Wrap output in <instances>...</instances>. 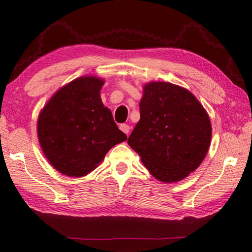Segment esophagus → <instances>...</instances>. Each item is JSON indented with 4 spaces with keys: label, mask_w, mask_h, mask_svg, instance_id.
<instances>
[{
    "label": "esophagus",
    "mask_w": 252,
    "mask_h": 252,
    "mask_svg": "<svg viewBox=\"0 0 252 252\" xmlns=\"http://www.w3.org/2000/svg\"><path fill=\"white\" fill-rule=\"evenodd\" d=\"M120 130H121L122 132H125L126 134H129V132H130V126H127V125H121V126H120Z\"/></svg>",
    "instance_id": "34e87169"
}]
</instances>
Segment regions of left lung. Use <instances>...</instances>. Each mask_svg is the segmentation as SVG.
<instances>
[{"instance_id":"left-lung-1","label":"left lung","mask_w":252,"mask_h":252,"mask_svg":"<svg viewBox=\"0 0 252 252\" xmlns=\"http://www.w3.org/2000/svg\"><path fill=\"white\" fill-rule=\"evenodd\" d=\"M210 119L187 89L152 81L143 85L140 120L127 139L159 181H181L197 169L210 147Z\"/></svg>"}]
</instances>
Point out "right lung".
<instances>
[{
  "label": "right lung",
  "instance_id": "add662e5",
  "mask_svg": "<svg viewBox=\"0 0 252 252\" xmlns=\"http://www.w3.org/2000/svg\"><path fill=\"white\" fill-rule=\"evenodd\" d=\"M104 80L85 75L63 85L37 119V138L51 165L81 178L97 168L111 148L126 141L100 91Z\"/></svg>",
  "mask_w": 252,
  "mask_h": 252
}]
</instances>
